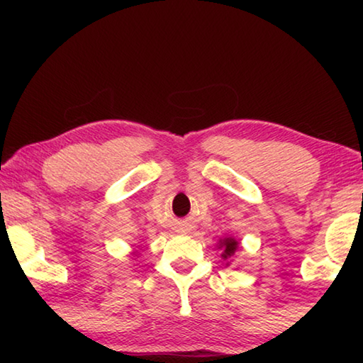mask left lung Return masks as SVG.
<instances>
[{
	"mask_svg": "<svg viewBox=\"0 0 363 363\" xmlns=\"http://www.w3.org/2000/svg\"><path fill=\"white\" fill-rule=\"evenodd\" d=\"M220 247H223V257L227 259V257H230L233 253H235L238 243L237 240H233V238H224V240L220 242Z\"/></svg>",
	"mask_w": 363,
	"mask_h": 363,
	"instance_id": "8db88e82",
	"label": "left lung"
}]
</instances>
